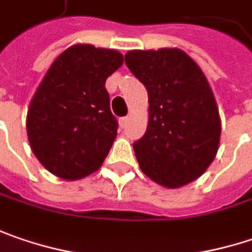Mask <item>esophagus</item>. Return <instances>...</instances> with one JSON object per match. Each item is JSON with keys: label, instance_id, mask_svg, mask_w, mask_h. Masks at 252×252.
<instances>
[{"label": "esophagus", "instance_id": "esophagus-1", "mask_svg": "<svg viewBox=\"0 0 252 252\" xmlns=\"http://www.w3.org/2000/svg\"><path fill=\"white\" fill-rule=\"evenodd\" d=\"M128 121H129V118L128 117H123V118H120V126L121 128H126L128 126Z\"/></svg>", "mask_w": 252, "mask_h": 252}]
</instances>
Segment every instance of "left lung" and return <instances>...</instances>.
Listing matches in <instances>:
<instances>
[{
	"instance_id": "obj_1",
	"label": "left lung",
	"mask_w": 252,
	"mask_h": 252,
	"mask_svg": "<svg viewBox=\"0 0 252 252\" xmlns=\"http://www.w3.org/2000/svg\"><path fill=\"white\" fill-rule=\"evenodd\" d=\"M126 64L148 93L145 134L132 144L141 170L177 188L197 180L218 151L221 123L201 68L181 50L129 51Z\"/></svg>"
}]
</instances>
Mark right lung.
Instances as JSON below:
<instances>
[{"mask_svg":"<svg viewBox=\"0 0 252 252\" xmlns=\"http://www.w3.org/2000/svg\"><path fill=\"white\" fill-rule=\"evenodd\" d=\"M123 63L118 51L87 44L52 63L30 104L27 132L32 153L54 175L80 180L108 156L118 121L105 81Z\"/></svg>","mask_w":252,"mask_h":252,"instance_id":"1","label":"right lung"}]
</instances>
